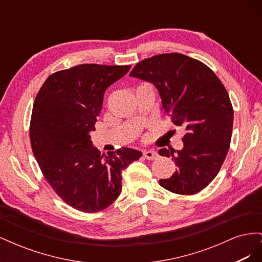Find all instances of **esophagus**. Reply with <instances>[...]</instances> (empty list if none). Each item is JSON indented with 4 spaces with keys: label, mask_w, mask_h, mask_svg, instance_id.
I'll return each mask as SVG.
<instances>
[{
    "label": "esophagus",
    "mask_w": 262,
    "mask_h": 262,
    "mask_svg": "<svg viewBox=\"0 0 262 262\" xmlns=\"http://www.w3.org/2000/svg\"><path fill=\"white\" fill-rule=\"evenodd\" d=\"M143 155H144V157L146 158V160H155V158H157L158 157V154H157V152H155V150H153V149H147V150H144V153H143Z\"/></svg>",
    "instance_id": "esophagus-1"
}]
</instances>
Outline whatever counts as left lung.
Masks as SVG:
<instances>
[{
  "label": "left lung",
  "instance_id": "left-lung-1",
  "mask_svg": "<svg viewBox=\"0 0 262 262\" xmlns=\"http://www.w3.org/2000/svg\"><path fill=\"white\" fill-rule=\"evenodd\" d=\"M130 76L152 83L171 122L184 126V147L161 148L177 169L160 185L178 194H194L215 178L231 143L234 110L228 93L213 71L181 53H165L139 62Z\"/></svg>",
  "mask_w": 262,
  "mask_h": 262
}]
</instances>
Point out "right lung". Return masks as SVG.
I'll list each match as a JSON object with an SVG mask.
<instances>
[{"label":"right lung","instance_id":"1","mask_svg":"<svg viewBox=\"0 0 262 262\" xmlns=\"http://www.w3.org/2000/svg\"><path fill=\"white\" fill-rule=\"evenodd\" d=\"M130 66L80 64L51 74L39 90L30 120V143L42 175L70 207L99 212L121 192V172L142 156L122 147L104 156L91 132L108 87Z\"/></svg>","mask_w":262,"mask_h":262}]
</instances>
